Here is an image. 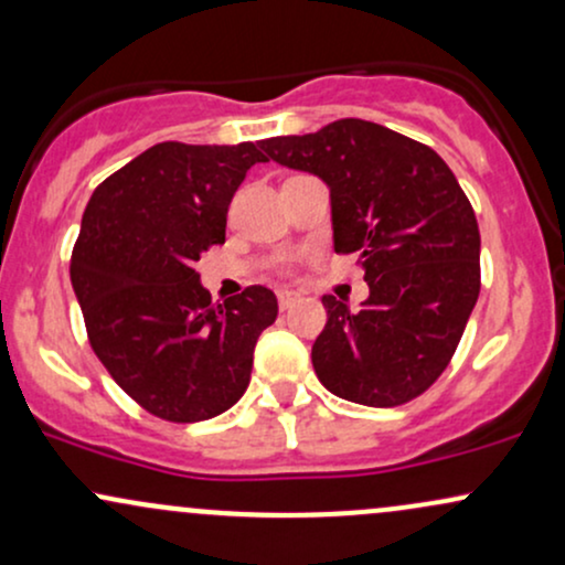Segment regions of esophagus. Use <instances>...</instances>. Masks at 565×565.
Listing matches in <instances>:
<instances>
[{
    "instance_id": "obj_1",
    "label": "esophagus",
    "mask_w": 565,
    "mask_h": 565,
    "mask_svg": "<svg viewBox=\"0 0 565 565\" xmlns=\"http://www.w3.org/2000/svg\"><path fill=\"white\" fill-rule=\"evenodd\" d=\"M297 300H300V295H297V291H291V289L278 291V305H281V310L291 308V305H295Z\"/></svg>"
}]
</instances>
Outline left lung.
Listing matches in <instances>:
<instances>
[{
    "instance_id": "8db88e82",
    "label": "left lung",
    "mask_w": 565,
    "mask_h": 565,
    "mask_svg": "<svg viewBox=\"0 0 565 565\" xmlns=\"http://www.w3.org/2000/svg\"><path fill=\"white\" fill-rule=\"evenodd\" d=\"M268 159L329 188L334 252H355L361 310L323 295L313 342L321 385L364 406L417 398L449 366L481 291V233L468 196L433 148L364 119L263 140Z\"/></svg>"
}]
</instances>
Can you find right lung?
Segmentation results:
<instances>
[{
	"mask_svg": "<svg viewBox=\"0 0 565 565\" xmlns=\"http://www.w3.org/2000/svg\"><path fill=\"white\" fill-rule=\"evenodd\" d=\"M263 142H157L95 188L71 255V284L100 364L146 412L170 423L223 414L249 385L276 295L246 287L223 305L196 260L225 242L233 193Z\"/></svg>",
	"mask_w": 565,
	"mask_h": 565,
	"instance_id": "add662e5",
	"label": "right lung"
}]
</instances>
